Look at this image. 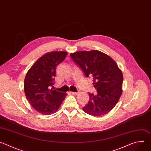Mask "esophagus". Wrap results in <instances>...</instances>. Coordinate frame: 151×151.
I'll return each instance as SVG.
<instances>
[{
	"label": "esophagus",
	"mask_w": 151,
	"mask_h": 151,
	"mask_svg": "<svg viewBox=\"0 0 151 151\" xmlns=\"http://www.w3.org/2000/svg\"><path fill=\"white\" fill-rule=\"evenodd\" d=\"M71 93L73 94V95H78L79 94V92H71Z\"/></svg>",
	"instance_id": "34e87169"
}]
</instances>
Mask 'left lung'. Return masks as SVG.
Masks as SVG:
<instances>
[{"instance_id":"left-lung-1","label":"left lung","mask_w":151,"mask_h":151,"mask_svg":"<svg viewBox=\"0 0 151 151\" xmlns=\"http://www.w3.org/2000/svg\"><path fill=\"white\" fill-rule=\"evenodd\" d=\"M70 55L86 77L93 78L97 90L96 94L89 93L90 100L83 107V111L96 116L109 112L122 91L123 75L116 62L97 50L78 51Z\"/></svg>"}]
</instances>
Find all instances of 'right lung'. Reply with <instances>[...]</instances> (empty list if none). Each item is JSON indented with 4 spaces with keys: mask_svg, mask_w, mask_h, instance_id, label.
Masks as SVG:
<instances>
[{
    "mask_svg": "<svg viewBox=\"0 0 151 151\" xmlns=\"http://www.w3.org/2000/svg\"><path fill=\"white\" fill-rule=\"evenodd\" d=\"M68 52L55 51L39 58L31 67L24 79V93L33 108L44 115L56 112L66 97L65 93L50 89L54 84L56 67Z\"/></svg>",
    "mask_w": 151,
    "mask_h": 151,
    "instance_id": "right-lung-1",
    "label": "right lung"
}]
</instances>
